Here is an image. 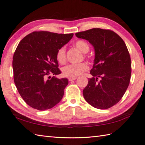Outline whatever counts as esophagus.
Segmentation results:
<instances>
[{
  "mask_svg": "<svg viewBox=\"0 0 145 145\" xmlns=\"http://www.w3.org/2000/svg\"><path fill=\"white\" fill-rule=\"evenodd\" d=\"M76 79V77H75V78H69V82H72V81L75 80Z\"/></svg>",
  "mask_w": 145,
  "mask_h": 145,
  "instance_id": "esophagus-1",
  "label": "esophagus"
}]
</instances>
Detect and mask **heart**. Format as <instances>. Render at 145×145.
Returning <instances> with one entry per match:
<instances>
[{"mask_svg": "<svg viewBox=\"0 0 145 145\" xmlns=\"http://www.w3.org/2000/svg\"><path fill=\"white\" fill-rule=\"evenodd\" d=\"M76 48L80 49L83 53L86 54L89 51L88 44L83 40H78L75 44ZM56 59L60 64H63L66 62V49L64 46L60 48L56 52ZM88 69V66L85 63L77 64H70L63 67L62 69L63 75L68 78H75Z\"/></svg>", "mask_w": 145, "mask_h": 145, "instance_id": "heart-1", "label": "heart"}]
</instances>
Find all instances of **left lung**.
<instances>
[{
  "label": "left lung",
  "mask_w": 145,
  "mask_h": 145,
  "mask_svg": "<svg viewBox=\"0 0 145 145\" xmlns=\"http://www.w3.org/2000/svg\"><path fill=\"white\" fill-rule=\"evenodd\" d=\"M75 35L88 41L95 52L93 77L83 91L84 98L95 108L109 109L122 99L129 85L132 66L125 43L109 29L93 28Z\"/></svg>",
  "instance_id": "8db88e82"
}]
</instances>
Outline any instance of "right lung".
<instances>
[{
    "label": "right lung",
    "instance_id": "1",
    "mask_svg": "<svg viewBox=\"0 0 145 145\" xmlns=\"http://www.w3.org/2000/svg\"><path fill=\"white\" fill-rule=\"evenodd\" d=\"M73 36L34 31L18 44L13 57V79L20 96L30 107L44 110L62 99L69 81L56 76L61 73L56 56Z\"/></svg>",
    "mask_w": 145,
    "mask_h": 145
}]
</instances>
